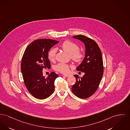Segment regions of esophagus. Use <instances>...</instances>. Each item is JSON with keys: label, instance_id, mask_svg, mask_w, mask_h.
<instances>
[{"label": "esophagus", "instance_id": "34e87169", "mask_svg": "<svg viewBox=\"0 0 130 130\" xmlns=\"http://www.w3.org/2000/svg\"><path fill=\"white\" fill-rule=\"evenodd\" d=\"M64 76H65V77H69L70 75H64Z\"/></svg>", "mask_w": 130, "mask_h": 130}]
</instances>
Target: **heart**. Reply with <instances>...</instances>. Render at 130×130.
Masks as SVG:
<instances>
[{
    "instance_id": "heart-1",
    "label": "heart",
    "mask_w": 130,
    "mask_h": 130,
    "mask_svg": "<svg viewBox=\"0 0 130 130\" xmlns=\"http://www.w3.org/2000/svg\"><path fill=\"white\" fill-rule=\"evenodd\" d=\"M61 48L65 52L70 55L71 58L76 62H79L82 61L84 58V55L83 52L79 51V47L76 44L70 41H65L61 45ZM56 50L55 48H52L48 53V59L51 61H53L55 59ZM70 66L68 64L59 63L55 65L54 69L61 73L66 74L69 72Z\"/></svg>"
}]
</instances>
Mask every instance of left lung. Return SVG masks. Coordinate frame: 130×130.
<instances>
[{
	"mask_svg": "<svg viewBox=\"0 0 130 130\" xmlns=\"http://www.w3.org/2000/svg\"><path fill=\"white\" fill-rule=\"evenodd\" d=\"M74 38L80 40L85 46L84 59L77 67L76 70L84 72L80 77L75 75L76 82L72 87V92L80 99H86L96 91L104 73L102 53L98 44L92 39L79 35Z\"/></svg>",
	"mask_w": 130,
	"mask_h": 130,
	"instance_id": "left-lung-1",
	"label": "left lung"
}]
</instances>
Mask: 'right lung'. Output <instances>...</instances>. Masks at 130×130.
<instances>
[{
  "label": "right lung",
  "mask_w": 130,
  "mask_h": 130,
  "mask_svg": "<svg viewBox=\"0 0 130 130\" xmlns=\"http://www.w3.org/2000/svg\"><path fill=\"white\" fill-rule=\"evenodd\" d=\"M58 41L42 39L33 41L25 49L21 62V71L26 87L38 99H45L54 90V81L58 75L54 72L47 77L43 76V69L51 68L47 54Z\"/></svg>",
  "instance_id": "1"
}]
</instances>
